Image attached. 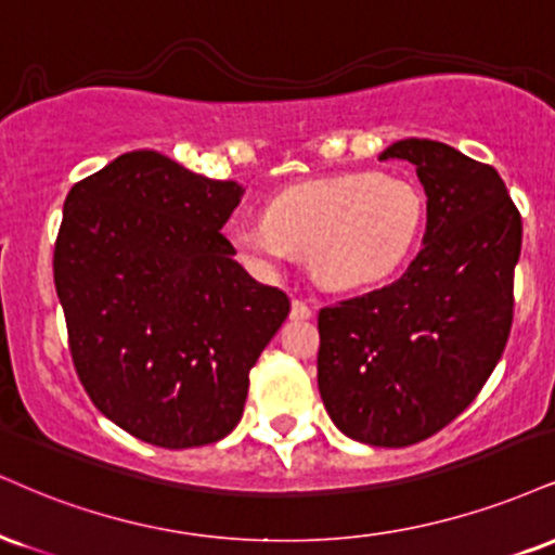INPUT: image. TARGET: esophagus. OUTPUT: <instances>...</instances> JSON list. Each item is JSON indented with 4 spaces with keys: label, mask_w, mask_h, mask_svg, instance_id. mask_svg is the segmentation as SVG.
Here are the masks:
<instances>
[{
    "label": "esophagus",
    "mask_w": 555,
    "mask_h": 555,
    "mask_svg": "<svg viewBox=\"0 0 555 555\" xmlns=\"http://www.w3.org/2000/svg\"><path fill=\"white\" fill-rule=\"evenodd\" d=\"M292 320H310L312 318V307L302 302V299H295L292 302V312H289Z\"/></svg>",
    "instance_id": "34e87169"
}]
</instances>
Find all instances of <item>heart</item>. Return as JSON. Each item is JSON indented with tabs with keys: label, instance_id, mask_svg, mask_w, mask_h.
I'll use <instances>...</instances> for the list:
<instances>
[{
	"label": "heart",
	"instance_id": "1",
	"mask_svg": "<svg viewBox=\"0 0 555 555\" xmlns=\"http://www.w3.org/2000/svg\"><path fill=\"white\" fill-rule=\"evenodd\" d=\"M426 198L416 183L383 172H341L286 185L266 202V219H237L232 250L258 271L292 256L328 289L383 284L409 263L422 240Z\"/></svg>",
	"mask_w": 555,
	"mask_h": 555
}]
</instances>
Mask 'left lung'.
Listing matches in <instances>:
<instances>
[{"instance_id": "obj_1", "label": "left lung", "mask_w": 555, "mask_h": 555, "mask_svg": "<svg viewBox=\"0 0 555 555\" xmlns=\"http://www.w3.org/2000/svg\"><path fill=\"white\" fill-rule=\"evenodd\" d=\"M426 191L424 248L383 289L323 307L318 387L346 437L409 447L460 416L509 338L522 217L502 176L431 139H400Z\"/></svg>"}]
</instances>
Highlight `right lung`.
<instances>
[{
	"label": "right lung",
	"instance_id": "obj_1",
	"mask_svg": "<svg viewBox=\"0 0 555 555\" xmlns=\"http://www.w3.org/2000/svg\"><path fill=\"white\" fill-rule=\"evenodd\" d=\"M243 198L152 150L126 152L64 202L53 284L95 409L142 442L185 450L235 429L250 370L289 315L222 227Z\"/></svg>",
	"mask_w": 555,
	"mask_h": 555
}]
</instances>
